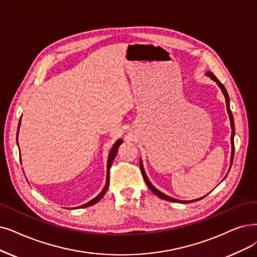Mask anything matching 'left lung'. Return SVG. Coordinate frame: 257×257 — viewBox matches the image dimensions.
Returning a JSON list of instances; mask_svg holds the SVG:
<instances>
[{
  "label": "left lung",
  "mask_w": 257,
  "mask_h": 257,
  "mask_svg": "<svg viewBox=\"0 0 257 257\" xmlns=\"http://www.w3.org/2000/svg\"><path fill=\"white\" fill-rule=\"evenodd\" d=\"M206 75L207 76H209L212 80H214L215 82H216L217 83V85L220 87V89H221V91H222V94H223V96H224V98H225V105H227V110H228V114H229V118H230V122H231V128H232V134H231V146H232V153H231V164H232V162H233V156H234V135H235V126H234V118H233V115H232V111H231V109H230V98H229V95H228V93H227V89H225V87L220 83L219 82V80L215 77L211 71H207L206 73ZM230 169H231V167H230ZM140 170H141V173H142V176H143V179H145V181L147 182V184H148V187L150 188V190L154 193V194H156L158 197H160L161 199H164V200H168V201H173V202H179V203H188V202H191V201H196V200H200V199H202L203 197H201V198H198V199H195V200H190V201H186V200H178V199H175V198H172V197H170V196H168V195H166V194H163L162 192H160V191H158L155 187L153 186V184L150 182V180H149V178H148V176H147V174H146V172H145V169H143V164H142V161H141V159H140Z\"/></svg>",
  "instance_id": "1"
}]
</instances>
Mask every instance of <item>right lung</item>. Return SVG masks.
Segmentation results:
<instances>
[{
    "mask_svg": "<svg viewBox=\"0 0 257 257\" xmlns=\"http://www.w3.org/2000/svg\"><path fill=\"white\" fill-rule=\"evenodd\" d=\"M20 125H21V119H20V121H19V126H18V132H17V143H18V134H19V128H20ZM122 143V140L121 139H119V140H117L116 141V143L114 146H112V148H111V150H110V152H109V154H108V159H107V167H106V171H107V176H106V182H105V186H104V188H103V190L101 191V193L98 195L97 197H95L94 199H91L90 201H88V202H86V203H84V204H82V206H80V207H77V208H86V207H89V206H93V204H95V203H97L102 197L104 196V194L106 193V191H107V188H108V184H109V176H108V172H109V169H110V167H111V163H112V160L115 159V157H116V155H117V152H118V148L120 147V145ZM76 208V209H77Z\"/></svg>",
    "mask_w": 257,
    "mask_h": 257,
    "instance_id": "add662e5",
    "label": "right lung"
}]
</instances>
